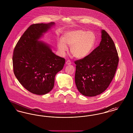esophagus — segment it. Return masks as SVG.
I'll return each instance as SVG.
<instances>
[{
    "label": "esophagus",
    "mask_w": 133,
    "mask_h": 133,
    "mask_svg": "<svg viewBox=\"0 0 133 133\" xmlns=\"http://www.w3.org/2000/svg\"><path fill=\"white\" fill-rule=\"evenodd\" d=\"M66 65H70V64H71V61H70V60H67L66 62Z\"/></svg>",
    "instance_id": "1"
}]
</instances>
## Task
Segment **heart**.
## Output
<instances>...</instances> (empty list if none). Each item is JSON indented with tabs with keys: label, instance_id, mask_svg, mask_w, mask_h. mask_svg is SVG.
Masks as SVG:
<instances>
[{
	"label": "heart",
	"instance_id": "heart-1",
	"mask_svg": "<svg viewBox=\"0 0 133 133\" xmlns=\"http://www.w3.org/2000/svg\"><path fill=\"white\" fill-rule=\"evenodd\" d=\"M96 42L94 34L91 31L77 30L66 33L57 43L58 50L61 54L70 47V52L73 57L81 59L87 56L92 50Z\"/></svg>",
	"mask_w": 133,
	"mask_h": 133
}]
</instances>
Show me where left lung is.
<instances>
[{"instance_id":"obj_1","label":"left lung","mask_w":133,"mask_h":133,"mask_svg":"<svg viewBox=\"0 0 133 133\" xmlns=\"http://www.w3.org/2000/svg\"><path fill=\"white\" fill-rule=\"evenodd\" d=\"M101 41L88 55L75 61V80L78 90L92 97L104 92L112 82L119 63V56L112 39L102 30Z\"/></svg>"}]
</instances>
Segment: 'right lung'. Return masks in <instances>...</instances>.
I'll return each instance as SVG.
<instances>
[{"mask_svg": "<svg viewBox=\"0 0 133 133\" xmlns=\"http://www.w3.org/2000/svg\"><path fill=\"white\" fill-rule=\"evenodd\" d=\"M54 22L30 26L16 45L12 57L14 75L24 88L33 94L44 95L54 85L55 76L65 60L52 52L49 45L38 39Z\"/></svg>", "mask_w": 133, "mask_h": 133, "instance_id": "1", "label": "right lung"}]
</instances>
